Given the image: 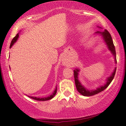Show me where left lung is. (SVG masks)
<instances>
[{
    "instance_id": "1",
    "label": "left lung",
    "mask_w": 126,
    "mask_h": 126,
    "mask_svg": "<svg viewBox=\"0 0 126 126\" xmlns=\"http://www.w3.org/2000/svg\"><path fill=\"white\" fill-rule=\"evenodd\" d=\"M96 33H97V34H101L103 36V37L105 39V41L106 44H107L108 48L109 49V50L112 52V53L113 54L114 56H115L114 59H115L116 63H117V60H116V58L115 47H114L113 42L112 38V36H111L109 32H108V30H105L104 31L102 32H100L97 31ZM116 70V67L114 68L113 73H112V74L111 75V76H110V77L108 79L107 82H106V84L105 85L102 86V87L97 88L96 90H95L90 91V90H87V89L84 88L83 86L81 84L80 82H79V79H78V75H79V73H79V70L78 69H76V70H74V77L75 84H76V88H77V91L81 94L83 95V96H92V95H96L97 94L103 91V90H105L106 88H107L108 86H109V84H110V82H112V81L113 80V78L114 77V75H115Z\"/></svg>"
}]
</instances>
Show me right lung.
I'll list each match as a JSON object with an SVG mask.
<instances>
[{"label": "right lung", "mask_w": 126, "mask_h": 126, "mask_svg": "<svg viewBox=\"0 0 126 126\" xmlns=\"http://www.w3.org/2000/svg\"><path fill=\"white\" fill-rule=\"evenodd\" d=\"M18 34H17L13 38V39H12V42H11V44H10V47H12L13 45V44H14V42H16V41L17 40V39H18ZM57 92V87L56 88V90L54 91L53 94L50 95V96H49L48 97H46V98H36V97H34V96H29L30 98H31L32 99H35V100H36V101H47V100H49V99H51L52 98H53V96H55L56 95V94Z\"/></svg>", "instance_id": "add662e5"}]
</instances>
